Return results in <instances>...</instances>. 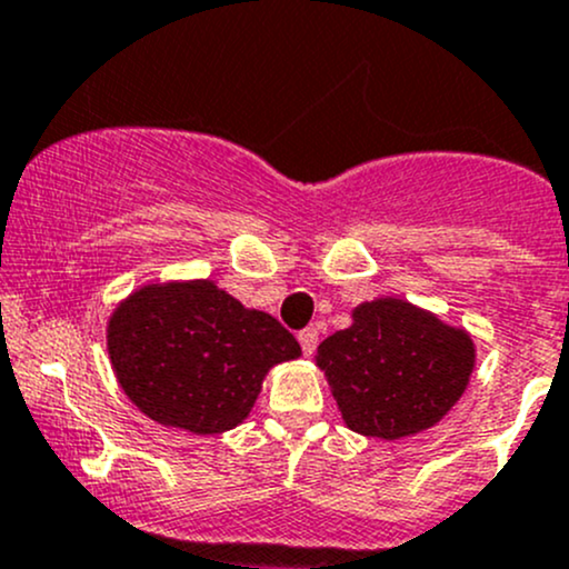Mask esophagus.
<instances>
[{
    "label": "esophagus",
    "instance_id": "34e87169",
    "mask_svg": "<svg viewBox=\"0 0 569 569\" xmlns=\"http://www.w3.org/2000/svg\"><path fill=\"white\" fill-rule=\"evenodd\" d=\"M318 339H320V331L315 326L303 328V331L298 333V342H301L303 353H307V356L315 353V348H318Z\"/></svg>",
    "mask_w": 569,
    "mask_h": 569
}]
</instances>
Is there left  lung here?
Segmentation results:
<instances>
[{"instance_id": "1", "label": "left lung", "mask_w": 569, "mask_h": 569, "mask_svg": "<svg viewBox=\"0 0 569 569\" xmlns=\"http://www.w3.org/2000/svg\"><path fill=\"white\" fill-rule=\"evenodd\" d=\"M315 361L350 430L397 441L452 411L477 350L468 331L427 309L375 298L353 309V323L320 342Z\"/></svg>"}]
</instances>
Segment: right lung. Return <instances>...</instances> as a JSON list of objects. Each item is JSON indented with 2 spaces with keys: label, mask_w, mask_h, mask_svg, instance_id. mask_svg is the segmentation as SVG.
I'll return each mask as SVG.
<instances>
[{
  "label": "right lung",
  "mask_w": 569,
  "mask_h": 569,
  "mask_svg": "<svg viewBox=\"0 0 569 569\" xmlns=\"http://www.w3.org/2000/svg\"><path fill=\"white\" fill-rule=\"evenodd\" d=\"M107 348L128 400L194 436L241 425L268 370L301 356L277 318L208 279L139 287L111 312Z\"/></svg>",
  "instance_id": "right-lung-1"
}]
</instances>
